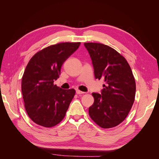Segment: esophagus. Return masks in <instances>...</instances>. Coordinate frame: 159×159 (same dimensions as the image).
<instances>
[{"mask_svg":"<svg viewBox=\"0 0 159 159\" xmlns=\"http://www.w3.org/2000/svg\"><path fill=\"white\" fill-rule=\"evenodd\" d=\"M76 93L77 94H84L85 92H84V91H81L80 90H76Z\"/></svg>","mask_w":159,"mask_h":159,"instance_id":"1","label":"esophagus"}]
</instances>
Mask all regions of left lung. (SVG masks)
<instances>
[{
  "mask_svg": "<svg viewBox=\"0 0 159 159\" xmlns=\"http://www.w3.org/2000/svg\"><path fill=\"white\" fill-rule=\"evenodd\" d=\"M92 60L95 79L105 81L102 93H93L89 108L91 119L104 129L117 126L127 117L135 97L136 84L125 57L109 46L84 43Z\"/></svg>",
  "mask_w": 159,
  "mask_h": 159,
  "instance_id": "left-lung-1",
  "label": "left lung"
}]
</instances>
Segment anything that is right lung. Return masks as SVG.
<instances>
[{
	"label": "right lung",
	"mask_w": 159,
	"mask_h": 159,
	"mask_svg": "<svg viewBox=\"0 0 159 159\" xmlns=\"http://www.w3.org/2000/svg\"><path fill=\"white\" fill-rule=\"evenodd\" d=\"M80 42H62L48 46L34 55L22 78V93L26 113L32 121L52 127L65 117L75 91L54 84L64 62L78 48Z\"/></svg>",
	"instance_id": "right-lung-1"
}]
</instances>
